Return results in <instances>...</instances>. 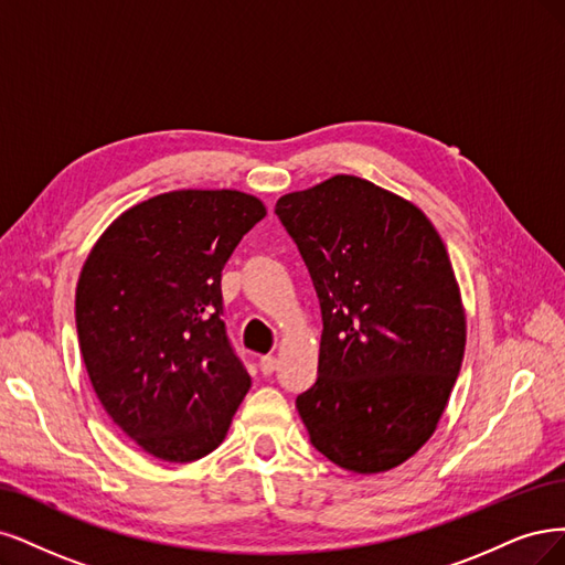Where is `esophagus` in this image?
<instances>
[{
  "label": "esophagus",
  "instance_id": "obj_1",
  "mask_svg": "<svg viewBox=\"0 0 565 565\" xmlns=\"http://www.w3.org/2000/svg\"><path fill=\"white\" fill-rule=\"evenodd\" d=\"M258 366H260L263 375H271V373L277 371V356H271V354H265V356H260Z\"/></svg>",
  "mask_w": 565,
  "mask_h": 565
}]
</instances>
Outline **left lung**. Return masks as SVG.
I'll use <instances>...</instances> for the list:
<instances>
[{"instance_id":"8db88e82","label":"left lung","mask_w":565,"mask_h":565,"mask_svg":"<svg viewBox=\"0 0 565 565\" xmlns=\"http://www.w3.org/2000/svg\"><path fill=\"white\" fill-rule=\"evenodd\" d=\"M275 213L321 307L317 382L296 406L312 446L377 475L420 448L465 354V312L441 236L420 209L369 180L333 175Z\"/></svg>"}]
</instances>
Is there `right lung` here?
Masks as SVG:
<instances>
[{"instance_id":"add662e5","label":"right lung","mask_w":565,"mask_h":565,"mask_svg":"<svg viewBox=\"0 0 565 565\" xmlns=\"http://www.w3.org/2000/svg\"><path fill=\"white\" fill-rule=\"evenodd\" d=\"M263 217L260 199L236 190L159 194L119 215L84 263L75 317L90 385L159 460L209 455L250 387L221 279Z\"/></svg>"}]
</instances>
